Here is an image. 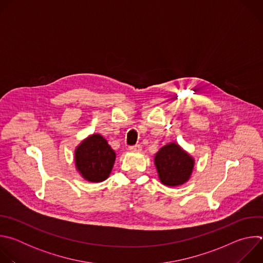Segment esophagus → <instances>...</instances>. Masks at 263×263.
Listing matches in <instances>:
<instances>
[{"label":"esophagus","mask_w":263,"mask_h":263,"mask_svg":"<svg viewBox=\"0 0 263 263\" xmlns=\"http://www.w3.org/2000/svg\"><path fill=\"white\" fill-rule=\"evenodd\" d=\"M129 149L131 152H140L141 151V146L139 144H135L132 146H129Z\"/></svg>","instance_id":"esophagus-1"}]
</instances>
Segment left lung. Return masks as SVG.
<instances>
[{
  "mask_svg": "<svg viewBox=\"0 0 263 263\" xmlns=\"http://www.w3.org/2000/svg\"><path fill=\"white\" fill-rule=\"evenodd\" d=\"M160 182L168 187L185 184L192 178L195 158L177 142L163 145L154 156Z\"/></svg>",
  "mask_w": 263,
  "mask_h": 263,
  "instance_id": "obj_1",
  "label": "left lung"
}]
</instances>
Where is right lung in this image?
<instances>
[{
    "instance_id": "obj_1",
    "label": "right lung",
    "mask_w": 263,
    "mask_h": 263,
    "mask_svg": "<svg viewBox=\"0 0 263 263\" xmlns=\"http://www.w3.org/2000/svg\"><path fill=\"white\" fill-rule=\"evenodd\" d=\"M74 165L81 177L93 183L105 181L114 168L117 154L101 134H91L74 148Z\"/></svg>"
}]
</instances>
